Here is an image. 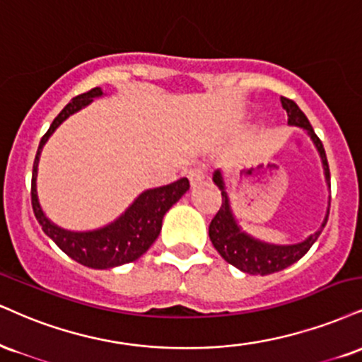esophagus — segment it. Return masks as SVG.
<instances>
[{"label": "esophagus", "mask_w": 362, "mask_h": 362, "mask_svg": "<svg viewBox=\"0 0 362 362\" xmlns=\"http://www.w3.org/2000/svg\"><path fill=\"white\" fill-rule=\"evenodd\" d=\"M187 175H189L192 184H199V182H202L204 178H206V168H204L202 165H194V167L189 168Z\"/></svg>", "instance_id": "34e87169"}]
</instances>
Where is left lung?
<instances>
[{"label":"left lung","instance_id":"8db88e82","mask_svg":"<svg viewBox=\"0 0 362 362\" xmlns=\"http://www.w3.org/2000/svg\"><path fill=\"white\" fill-rule=\"evenodd\" d=\"M281 106L285 107L290 124L300 126V128H303L308 134H310V138L313 139V143H315L317 150H319L320 153L322 163H324L325 170V180H327V184L330 187L327 156H325V150L320 138L317 136L315 132H313L312 124L308 123L307 116L303 115L302 110L297 106V103L291 101L288 98H281ZM214 182L221 189L223 204H221L214 219L209 224V238H211L212 245H214L217 252H219L229 264L239 268L241 272L247 273V275H272V273L281 272V269L288 268L290 264L297 263V261L310 250L313 243L317 241V238L320 236L322 229L327 224L329 212L325 214L322 228L317 230L315 234H312L310 238H307L303 243L291 246L267 245V243H261L258 239H252L251 236H247V234H245L239 229V226L236 224V221H234L233 217V212H230L229 199L228 194H226L224 180L219 170L214 173Z\"/></svg>","mask_w":362,"mask_h":362}]
</instances>
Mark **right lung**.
I'll list each match as a JSON object with an SVG mask.
<instances>
[{"instance_id":"1","label":"right lung","mask_w":362,"mask_h":362,"mask_svg":"<svg viewBox=\"0 0 362 362\" xmlns=\"http://www.w3.org/2000/svg\"><path fill=\"white\" fill-rule=\"evenodd\" d=\"M101 87L87 90L84 94L76 95L59 116L55 117L54 123L50 124L49 132L43 134L38 145L37 155L33 162L32 173V207L35 217L40 223L43 233L49 236L57 246L62 250L69 258H72L77 263L84 264L87 268L94 269H107L119 267V264L132 263L138 259L143 252L148 251V247L155 243L162 230V221L165 212L168 211L178 199L189 190V180L180 178L173 184L156 187L143 192L134 202L129 206L119 219L106 226V228L98 230H89V233H72V230L60 229L59 226L50 223L43 214L40 204L37 197V168L38 160H40V151L45 141L52 133L59 128L62 121L69 116L79 111L93 101L94 98L101 95Z\"/></svg>"}]
</instances>
